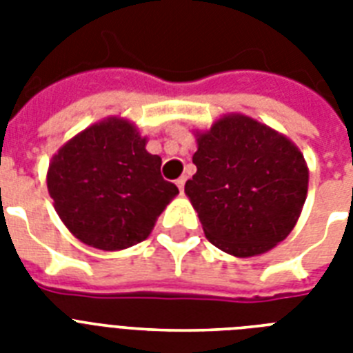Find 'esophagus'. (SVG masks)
Here are the masks:
<instances>
[{"label":"esophagus","mask_w":353,"mask_h":353,"mask_svg":"<svg viewBox=\"0 0 353 353\" xmlns=\"http://www.w3.org/2000/svg\"><path fill=\"white\" fill-rule=\"evenodd\" d=\"M185 183H187V177H185V176H181L176 181V185L179 187V192H183V190H185Z\"/></svg>","instance_id":"esophagus-1"}]
</instances>
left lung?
I'll return each mask as SVG.
<instances>
[{
  "instance_id": "8db88e82",
  "label": "left lung",
  "mask_w": 353,
  "mask_h": 353,
  "mask_svg": "<svg viewBox=\"0 0 353 353\" xmlns=\"http://www.w3.org/2000/svg\"><path fill=\"white\" fill-rule=\"evenodd\" d=\"M185 185L207 240L245 258L290 234L307 194V166L290 139L245 115H229L198 137Z\"/></svg>"
}]
</instances>
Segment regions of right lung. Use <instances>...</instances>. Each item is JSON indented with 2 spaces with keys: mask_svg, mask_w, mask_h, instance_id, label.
<instances>
[{
  "mask_svg": "<svg viewBox=\"0 0 353 353\" xmlns=\"http://www.w3.org/2000/svg\"><path fill=\"white\" fill-rule=\"evenodd\" d=\"M132 122L108 119L52 157L47 188L60 220L88 245L119 251L148 238L176 194Z\"/></svg>",
  "mask_w": 353,
  "mask_h": 353,
  "instance_id": "obj_1",
  "label": "right lung"
}]
</instances>
